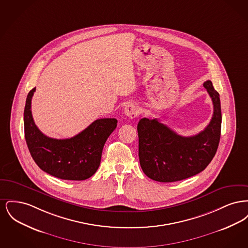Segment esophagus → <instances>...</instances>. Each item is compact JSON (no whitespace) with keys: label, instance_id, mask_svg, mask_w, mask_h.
<instances>
[{"label":"esophagus","instance_id":"obj_1","mask_svg":"<svg viewBox=\"0 0 248 248\" xmlns=\"http://www.w3.org/2000/svg\"><path fill=\"white\" fill-rule=\"evenodd\" d=\"M124 114L130 119L136 118L140 114V108L139 107L133 103L128 104L127 106L124 108Z\"/></svg>","mask_w":248,"mask_h":248}]
</instances>
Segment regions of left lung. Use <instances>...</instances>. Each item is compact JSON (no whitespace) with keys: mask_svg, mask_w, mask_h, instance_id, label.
Masks as SVG:
<instances>
[{"mask_svg":"<svg viewBox=\"0 0 248 248\" xmlns=\"http://www.w3.org/2000/svg\"><path fill=\"white\" fill-rule=\"evenodd\" d=\"M212 99L214 112L208 125L192 137H182L157 119L138 124L139 157L144 174L159 182H175L199 174L217 153L221 130L219 94L212 82L203 83Z\"/></svg>","mask_w":248,"mask_h":248,"instance_id":"8db88e82","label":"left lung"}]
</instances>
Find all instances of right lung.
<instances>
[{"instance_id":"right-lung-1","label":"right lung","mask_w":248,"mask_h":248,"mask_svg":"<svg viewBox=\"0 0 248 248\" xmlns=\"http://www.w3.org/2000/svg\"><path fill=\"white\" fill-rule=\"evenodd\" d=\"M26 99L24 132L29 151L37 165L45 172L65 180H84L92 177L100 165L101 154L109 135L117 126L115 118L97 119L71 139L48 138L38 127L31 114V98Z\"/></svg>"}]
</instances>
